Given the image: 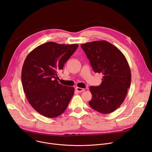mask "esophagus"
<instances>
[{
	"instance_id": "1",
	"label": "esophagus",
	"mask_w": 152,
	"mask_h": 152,
	"mask_svg": "<svg viewBox=\"0 0 152 152\" xmlns=\"http://www.w3.org/2000/svg\"><path fill=\"white\" fill-rule=\"evenodd\" d=\"M76 90L77 91V92H83V91H84L85 90V89L84 88H80V87H76Z\"/></svg>"
}]
</instances>
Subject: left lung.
Masks as SVG:
<instances>
[{
  "mask_svg": "<svg viewBox=\"0 0 152 152\" xmlns=\"http://www.w3.org/2000/svg\"><path fill=\"white\" fill-rule=\"evenodd\" d=\"M80 46L94 72L103 75L100 86L89 88L92 98L88 104L99 113H113L122 104L130 87L131 74L127 60L117 47L104 40Z\"/></svg>",
  "mask_w": 152,
  "mask_h": 152,
  "instance_id": "1",
  "label": "left lung"
}]
</instances>
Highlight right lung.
<instances>
[{"instance_id": "add662e5", "label": "right lung", "mask_w": 152, "mask_h": 152, "mask_svg": "<svg viewBox=\"0 0 152 152\" xmlns=\"http://www.w3.org/2000/svg\"><path fill=\"white\" fill-rule=\"evenodd\" d=\"M78 46L47 42L26 57L21 73L23 90L30 104L41 115L55 118L66 109L75 88L59 84L57 74Z\"/></svg>"}]
</instances>
